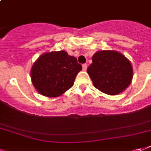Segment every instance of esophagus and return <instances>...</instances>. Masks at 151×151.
I'll use <instances>...</instances> for the list:
<instances>
[{
  "label": "esophagus",
  "instance_id": "1",
  "mask_svg": "<svg viewBox=\"0 0 151 151\" xmlns=\"http://www.w3.org/2000/svg\"><path fill=\"white\" fill-rule=\"evenodd\" d=\"M87 68H88V65L83 64V71H86Z\"/></svg>",
  "mask_w": 151,
  "mask_h": 151
}]
</instances>
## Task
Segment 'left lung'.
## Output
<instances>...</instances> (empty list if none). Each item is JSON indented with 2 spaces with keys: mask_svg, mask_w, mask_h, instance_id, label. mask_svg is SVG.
<instances>
[{
  "mask_svg": "<svg viewBox=\"0 0 151 151\" xmlns=\"http://www.w3.org/2000/svg\"><path fill=\"white\" fill-rule=\"evenodd\" d=\"M87 72L96 88L110 96L124 92L134 75L130 61L122 53L110 50L96 51Z\"/></svg>",
  "mask_w": 151,
  "mask_h": 151,
  "instance_id": "8db88e82",
  "label": "left lung"
}]
</instances>
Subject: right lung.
Wrapping results in <instances>:
<instances>
[{"mask_svg":"<svg viewBox=\"0 0 151 151\" xmlns=\"http://www.w3.org/2000/svg\"><path fill=\"white\" fill-rule=\"evenodd\" d=\"M82 66L65 50L42 54L30 70L33 85L41 95L58 97L71 88Z\"/></svg>","mask_w":151,"mask_h":151,"instance_id":"right-lung-1","label":"right lung"}]
</instances>
